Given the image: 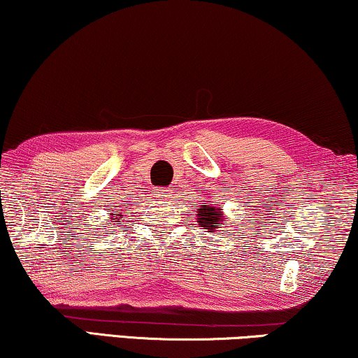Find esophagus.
Listing matches in <instances>:
<instances>
[{"mask_svg":"<svg viewBox=\"0 0 358 358\" xmlns=\"http://www.w3.org/2000/svg\"><path fill=\"white\" fill-rule=\"evenodd\" d=\"M159 196H160V198L167 199V198H170V196H172V189H170V188L160 189V191H159Z\"/></svg>","mask_w":358,"mask_h":358,"instance_id":"34e87169","label":"esophagus"}]
</instances>
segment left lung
<instances>
[{"label": "left lung", "mask_w": 358, "mask_h": 358, "mask_svg": "<svg viewBox=\"0 0 358 358\" xmlns=\"http://www.w3.org/2000/svg\"><path fill=\"white\" fill-rule=\"evenodd\" d=\"M220 217H222L220 209L209 208V206H203V209L198 210V222L201 227H206L208 230L217 229L215 225H217Z\"/></svg>", "instance_id": "8db88e82"}]
</instances>
